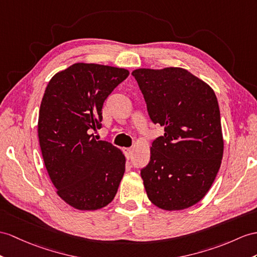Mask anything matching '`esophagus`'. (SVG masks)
Returning <instances> with one entry per match:
<instances>
[{
  "instance_id": "esophagus-1",
  "label": "esophagus",
  "mask_w": 257,
  "mask_h": 257,
  "mask_svg": "<svg viewBox=\"0 0 257 257\" xmlns=\"http://www.w3.org/2000/svg\"><path fill=\"white\" fill-rule=\"evenodd\" d=\"M124 154H125V157H126L127 159L132 158L133 149H132V148H125V149H124Z\"/></svg>"
}]
</instances>
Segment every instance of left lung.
I'll return each mask as SVG.
<instances>
[{
  "mask_svg": "<svg viewBox=\"0 0 257 257\" xmlns=\"http://www.w3.org/2000/svg\"><path fill=\"white\" fill-rule=\"evenodd\" d=\"M149 117L165 127L141 170L149 201L165 210H182L206 195L223 155L220 111L214 90L181 67L132 72Z\"/></svg>",
  "mask_w": 257,
  "mask_h": 257,
  "instance_id": "left-lung-1",
  "label": "left lung"
}]
</instances>
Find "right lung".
<instances>
[{"label":"right lung","mask_w":257,"mask_h":257,"mask_svg":"<svg viewBox=\"0 0 257 257\" xmlns=\"http://www.w3.org/2000/svg\"><path fill=\"white\" fill-rule=\"evenodd\" d=\"M125 68L75 63L50 79L39 110L38 137L49 177L58 195L79 210L113 201L125 171V157L98 141L104 100L128 76Z\"/></svg>","instance_id":"1"}]
</instances>
